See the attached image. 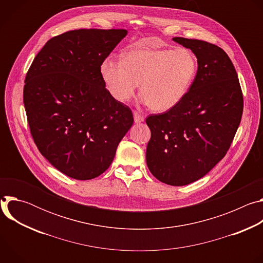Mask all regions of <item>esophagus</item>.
I'll return each instance as SVG.
<instances>
[{
  "instance_id": "34e87169",
  "label": "esophagus",
  "mask_w": 263,
  "mask_h": 263,
  "mask_svg": "<svg viewBox=\"0 0 263 263\" xmlns=\"http://www.w3.org/2000/svg\"><path fill=\"white\" fill-rule=\"evenodd\" d=\"M133 117H134V122H135V124H139V123H141V122L144 121V118H143L140 114H138L137 111H134V112H133Z\"/></svg>"
}]
</instances>
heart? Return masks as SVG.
<instances>
[{"label": "heart", "instance_id": "b5f03b06", "mask_svg": "<svg viewBox=\"0 0 263 263\" xmlns=\"http://www.w3.org/2000/svg\"><path fill=\"white\" fill-rule=\"evenodd\" d=\"M198 72V60L189 49H138L127 52L122 60L105 59L102 79L110 96L128 102L138 84L140 101L156 112L177 106L191 89Z\"/></svg>", "mask_w": 263, "mask_h": 263}]
</instances>
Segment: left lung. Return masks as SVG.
Returning <instances> with one entry per match:
<instances>
[{
    "instance_id": "obj_1",
    "label": "left lung",
    "mask_w": 263,
    "mask_h": 263,
    "mask_svg": "<svg viewBox=\"0 0 263 263\" xmlns=\"http://www.w3.org/2000/svg\"><path fill=\"white\" fill-rule=\"evenodd\" d=\"M198 59L196 79L185 98L145 123L151 130L146 165L159 181L183 186L208 174L227 154L243 110L236 70L219 47L174 37Z\"/></svg>"
}]
</instances>
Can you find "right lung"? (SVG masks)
I'll list each match as a JSON object with an SVG mask.
<instances>
[{
	"instance_id": "obj_1",
	"label": "right lung",
	"mask_w": 263,
	"mask_h": 263,
	"mask_svg": "<svg viewBox=\"0 0 263 263\" xmlns=\"http://www.w3.org/2000/svg\"><path fill=\"white\" fill-rule=\"evenodd\" d=\"M124 29H80L51 39L25 79L24 105L34 142L58 171L90 180L112 163L133 125L130 108L105 88L101 65Z\"/></svg>"
}]
</instances>
